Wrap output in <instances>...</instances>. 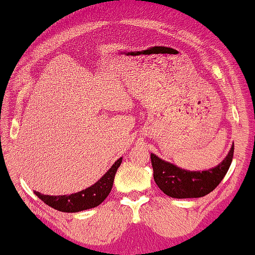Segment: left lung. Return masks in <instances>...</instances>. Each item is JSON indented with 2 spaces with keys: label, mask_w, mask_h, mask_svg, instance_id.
Listing matches in <instances>:
<instances>
[{
  "label": "left lung",
  "mask_w": 255,
  "mask_h": 255,
  "mask_svg": "<svg viewBox=\"0 0 255 255\" xmlns=\"http://www.w3.org/2000/svg\"><path fill=\"white\" fill-rule=\"evenodd\" d=\"M233 153L234 144L219 165L203 171L184 170L151 153L150 157L153 169V180L163 193L175 199L206 196L224 180L233 161Z\"/></svg>",
  "instance_id": "obj_1"
}]
</instances>
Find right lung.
<instances>
[{
	"instance_id": "obj_1",
	"label": "right lung",
	"mask_w": 255,
	"mask_h": 255,
	"mask_svg": "<svg viewBox=\"0 0 255 255\" xmlns=\"http://www.w3.org/2000/svg\"><path fill=\"white\" fill-rule=\"evenodd\" d=\"M122 159V157L117 159L115 164L109 169L108 172L99 181H97L91 187L79 191V193L51 196V195H43L39 191H35V195L41 201H43L49 207L59 210V212L77 213L81 212V210L94 208V207L99 206L109 196L110 191L112 189L115 175L119 165H121Z\"/></svg>"
}]
</instances>
